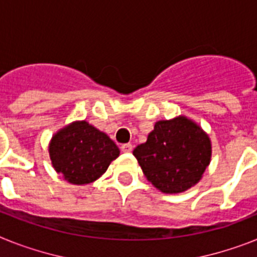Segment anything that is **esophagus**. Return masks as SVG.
<instances>
[{
  "mask_svg": "<svg viewBox=\"0 0 257 257\" xmlns=\"http://www.w3.org/2000/svg\"><path fill=\"white\" fill-rule=\"evenodd\" d=\"M132 144H124V145H121V152L124 153H131L132 152Z\"/></svg>",
  "mask_w": 257,
  "mask_h": 257,
  "instance_id": "obj_1",
  "label": "esophagus"
}]
</instances>
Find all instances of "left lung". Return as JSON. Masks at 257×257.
<instances>
[{"instance_id":"1","label":"left lung","mask_w":257,"mask_h":257,"mask_svg":"<svg viewBox=\"0 0 257 257\" xmlns=\"http://www.w3.org/2000/svg\"><path fill=\"white\" fill-rule=\"evenodd\" d=\"M144 175L163 193H182L201 180L212 161L208 133L187 116L159 120L133 150Z\"/></svg>"}]
</instances>
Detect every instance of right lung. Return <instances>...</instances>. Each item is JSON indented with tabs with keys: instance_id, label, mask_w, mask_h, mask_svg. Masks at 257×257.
I'll use <instances>...</instances> for the list:
<instances>
[{
	"instance_id": "add662e5",
	"label": "right lung",
	"mask_w": 257,
	"mask_h": 257,
	"mask_svg": "<svg viewBox=\"0 0 257 257\" xmlns=\"http://www.w3.org/2000/svg\"><path fill=\"white\" fill-rule=\"evenodd\" d=\"M48 152L56 172L77 185L95 182L120 155L115 142L86 120L57 131L49 141Z\"/></svg>"
}]
</instances>
